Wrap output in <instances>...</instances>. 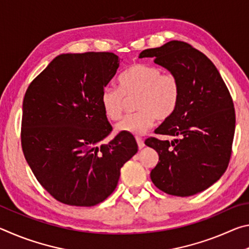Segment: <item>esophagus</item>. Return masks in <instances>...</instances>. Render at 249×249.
I'll list each match as a JSON object with an SVG mask.
<instances>
[{
  "label": "esophagus",
  "instance_id": "obj_1",
  "mask_svg": "<svg viewBox=\"0 0 249 249\" xmlns=\"http://www.w3.org/2000/svg\"><path fill=\"white\" fill-rule=\"evenodd\" d=\"M136 142H137L138 148H140V149H142V148H144V146H145V144H144V141H142L141 137H136Z\"/></svg>",
  "mask_w": 249,
  "mask_h": 249
}]
</instances>
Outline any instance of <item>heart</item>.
Listing matches in <instances>:
<instances>
[{
  "label": "heart",
  "mask_w": 249,
  "mask_h": 249,
  "mask_svg": "<svg viewBox=\"0 0 249 249\" xmlns=\"http://www.w3.org/2000/svg\"><path fill=\"white\" fill-rule=\"evenodd\" d=\"M136 96L138 111L126 115L116 126L117 132L142 135L156 120L165 121L172 115L180 100V82L172 73H162L159 67L147 64L130 66L120 78V87L107 84L101 92V105L109 120L123 114L126 96Z\"/></svg>",
  "instance_id": "heart-1"
}]
</instances>
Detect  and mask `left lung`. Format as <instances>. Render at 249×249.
I'll return each instance as SVG.
<instances>
[{
  "label": "left lung",
  "mask_w": 249,
  "mask_h": 249,
  "mask_svg": "<svg viewBox=\"0 0 249 249\" xmlns=\"http://www.w3.org/2000/svg\"><path fill=\"white\" fill-rule=\"evenodd\" d=\"M146 57L155 58V64L180 82L178 107L155 130L175 140L145 141L159 155L151 181L167 195H196L215 183L229 166L235 133L233 100L213 62L184 41L142 50L140 58Z\"/></svg>",
  "instance_id": "obj_1"
}]
</instances>
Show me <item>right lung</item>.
Instances as JSON below:
<instances>
[{
    "mask_svg": "<svg viewBox=\"0 0 249 249\" xmlns=\"http://www.w3.org/2000/svg\"><path fill=\"white\" fill-rule=\"evenodd\" d=\"M120 68L113 53L59 54L29 84L22 148L45 190L61 203L93 206L115 190L121 168L137 153L130 135L102 142L112 126L101 92Z\"/></svg>",
    "mask_w": 249,
    "mask_h": 249,
    "instance_id": "add662e5",
    "label": "right lung"
}]
</instances>
